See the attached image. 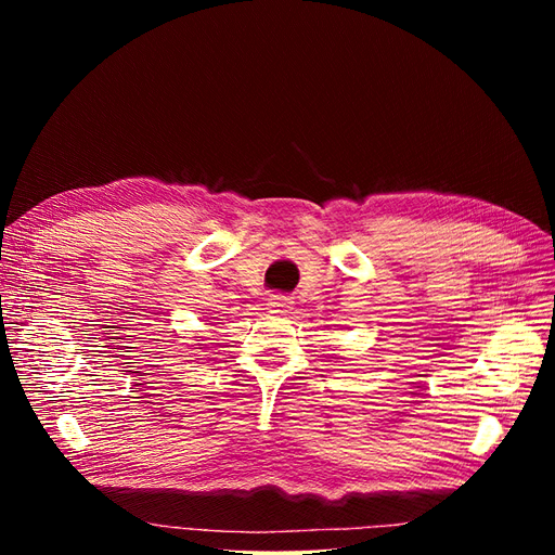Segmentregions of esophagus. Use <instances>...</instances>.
I'll return each mask as SVG.
<instances>
[{
  "label": "esophagus",
  "mask_w": 555,
  "mask_h": 555,
  "mask_svg": "<svg viewBox=\"0 0 555 555\" xmlns=\"http://www.w3.org/2000/svg\"><path fill=\"white\" fill-rule=\"evenodd\" d=\"M268 306L278 308L282 312H289L292 306H294V300L289 296H284V294H271V298H268Z\"/></svg>",
  "instance_id": "esophagus-1"
}]
</instances>
